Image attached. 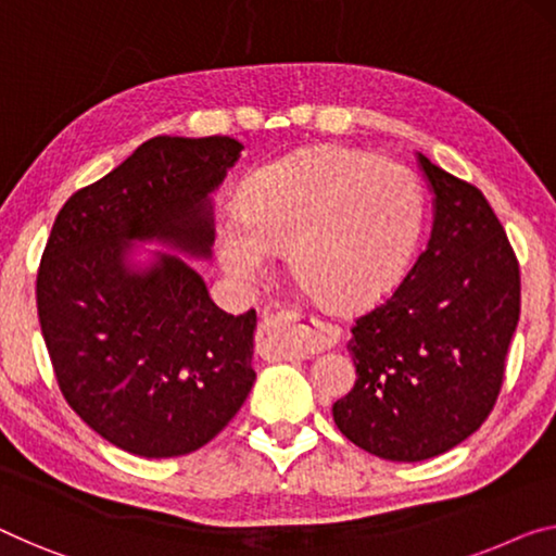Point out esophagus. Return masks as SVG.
Returning a JSON list of instances; mask_svg holds the SVG:
<instances>
[{"label":"esophagus","instance_id":"obj_1","mask_svg":"<svg viewBox=\"0 0 556 556\" xmlns=\"http://www.w3.org/2000/svg\"><path fill=\"white\" fill-rule=\"evenodd\" d=\"M339 339V327L306 306H281L260 319V350L271 359H306Z\"/></svg>","mask_w":556,"mask_h":556}]
</instances>
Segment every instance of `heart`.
I'll list each match as a JSON object with an SVG mask.
<instances>
[{
	"instance_id": "1",
	"label": "heart",
	"mask_w": 556,
	"mask_h": 556,
	"mask_svg": "<svg viewBox=\"0 0 556 556\" xmlns=\"http://www.w3.org/2000/svg\"><path fill=\"white\" fill-rule=\"evenodd\" d=\"M421 219V192L400 164L321 149L256 174L239 214L219 222L217 247L242 281H260L269 254L287 250L296 279L329 302L359 306L400 279Z\"/></svg>"
}]
</instances>
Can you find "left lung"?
I'll return each mask as SVG.
<instances>
[{
	"label": "left lung",
	"mask_w": 556,
	"mask_h": 556,
	"mask_svg": "<svg viewBox=\"0 0 556 556\" xmlns=\"http://www.w3.org/2000/svg\"><path fill=\"white\" fill-rule=\"evenodd\" d=\"M434 227L407 275L354 319L357 382L331 414L350 442L421 462L475 434L494 409L519 321V262L490 202L419 154Z\"/></svg>",
	"instance_id": "1"
}]
</instances>
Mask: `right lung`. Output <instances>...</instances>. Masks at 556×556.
I'll return each mask as SVG.
<instances>
[{
  "label": "right lung",
  "mask_w": 556,
  "mask_h": 556,
  "mask_svg": "<svg viewBox=\"0 0 556 556\" xmlns=\"http://www.w3.org/2000/svg\"><path fill=\"white\" fill-rule=\"evenodd\" d=\"M231 137H154L66 199L37 271L56 384L99 437L147 459L212 442L254 384L256 312L227 314L179 256L131 269L129 239L192 256L214 242L210 192L239 160Z\"/></svg>",
  "instance_id": "right-lung-1"
}]
</instances>
